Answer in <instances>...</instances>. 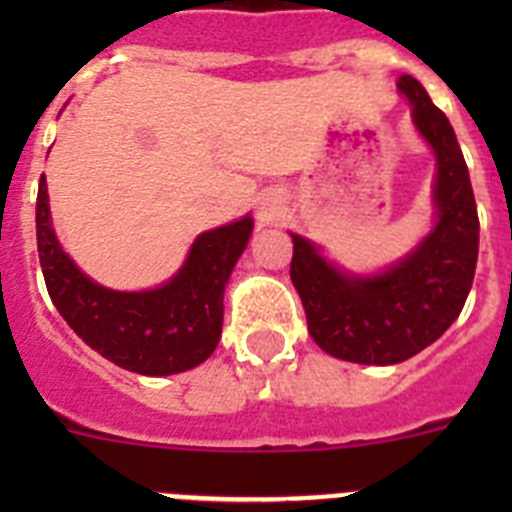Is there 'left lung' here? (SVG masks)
<instances>
[{"instance_id": "left-lung-1", "label": "left lung", "mask_w": 512, "mask_h": 512, "mask_svg": "<svg viewBox=\"0 0 512 512\" xmlns=\"http://www.w3.org/2000/svg\"><path fill=\"white\" fill-rule=\"evenodd\" d=\"M413 120L438 158L433 233L408 259L377 277H348L292 235L289 277L300 292L312 341L325 354L356 364H400L459 318L474 282L479 217L451 122L413 76H400Z\"/></svg>"}]
</instances>
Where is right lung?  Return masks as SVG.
Segmentation results:
<instances>
[{
	"mask_svg": "<svg viewBox=\"0 0 512 512\" xmlns=\"http://www.w3.org/2000/svg\"><path fill=\"white\" fill-rule=\"evenodd\" d=\"M253 220L207 230L184 269L151 292H112L87 279L61 251L51 228L48 187L40 176L35 230L45 287L79 338L128 372L166 377L187 372L215 351L223 330V292L251 235Z\"/></svg>",
	"mask_w": 512,
	"mask_h": 512,
	"instance_id": "obj_1",
	"label": "right lung"
}]
</instances>
